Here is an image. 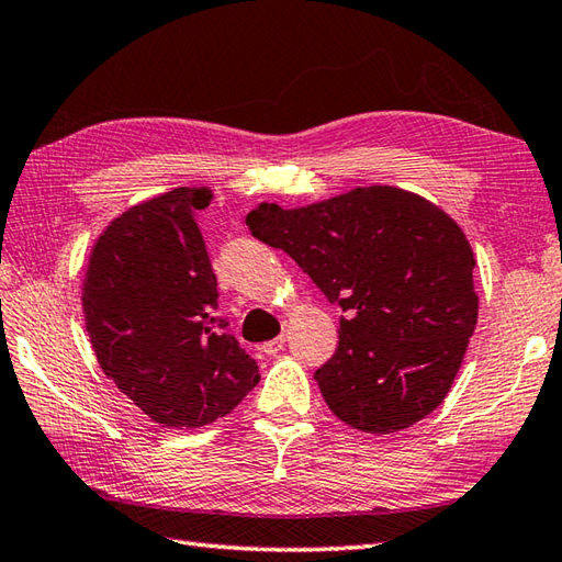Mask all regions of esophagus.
<instances>
[{
	"instance_id": "1",
	"label": "esophagus",
	"mask_w": 562,
	"mask_h": 562,
	"mask_svg": "<svg viewBox=\"0 0 562 562\" xmlns=\"http://www.w3.org/2000/svg\"><path fill=\"white\" fill-rule=\"evenodd\" d=\"M283 346H285V336L281 334V336H277V339L261 344V351H265L267 356H277L279 351H283Z\"/></svg>"
}]
</instances>
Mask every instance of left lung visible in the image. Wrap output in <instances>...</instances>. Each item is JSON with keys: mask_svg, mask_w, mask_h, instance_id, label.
Returning <instances> with one entry per match:
<instances>
[{"mask_svg": "<svg viewBox=\"0 0 562 562\" xmlns=\"http://www.w3.org/2000/svg\"><path fill=\"white\" fill-rule=\"evenodd\" d=\"M257 240L295 259L339 319L315 380L351 428L390 435L442 404L479 319L464 231L428 199L390 184L247 214Z\"/></svg>", "mask_w": 562, "mask_h": 562, "instance_id": "obj_1", "label": "left lung"}]
</instances>
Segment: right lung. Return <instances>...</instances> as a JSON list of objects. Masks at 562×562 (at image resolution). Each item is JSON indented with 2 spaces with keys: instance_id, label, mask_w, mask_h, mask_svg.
<instances>
[{
  "instance_id": "right-lung-1",
  "label": "right lung",
  "mask_w": 562,
  "mask_h": 562,
  "mask_svg": "<svg viewBox=\"0 0 562 562\" xmlns=\"http://www.w3.org/2000/svg\"><path fill=\"white\" fill-rule=\"evenodd\" d=\"M206 187H178L117 216L95 240L81 303L105 375L164 428L228 416L259 368L216 317L218 291L196 211Z\"/></svg>"
}]
</instances>
